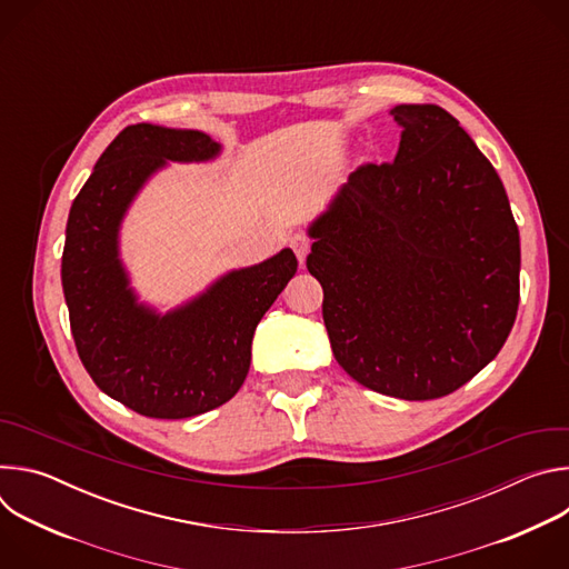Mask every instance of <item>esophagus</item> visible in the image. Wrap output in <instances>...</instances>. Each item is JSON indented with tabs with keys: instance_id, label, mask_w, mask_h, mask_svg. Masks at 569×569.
<instances>
[{
	"instance_id": "34e87169",
	"label": "esophagus",
	"mask_w": 569,
	"mask_h": 569,
	"mask_svg": "<svg viewBox=\"0 0 569 569\" xmlns=\"http://www.w3.org/2000/svg\"><path fill=\"white\" fill-rule=\"evenodd\" d=\"M290 248L295 250L299 263L303 266V261H306V257H308V252H310V238H308L306 233H295V236L290 238Z\"/></svg>"
}]
</instances>
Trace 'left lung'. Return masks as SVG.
I'll use <instances>...</instances> for the list:
<instances>
[{
    "mask_svg": "<svg viewBox=\"0 0 569 569\" xmlns=\"http://www.w3.org/2000/svg\"><path fill=\"white\" fill-rule=\"evenodd\" d=\"M391 164L349 176L310 227L308 272L340 367L402 400L452 393L505 347L520 233L493 164L443 108L402 103Z\"/></svg>",
    "mask_w": 569,
    "mask_h": 569,
    "instance_id": "left-lung-1",
    "label": "left lung"
}]
</instances>
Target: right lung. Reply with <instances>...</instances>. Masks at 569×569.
<instances>
[{
	"label": "right lung",
	"mask_w": 569,
	"mask_h": 569,
	"mask_svg": "<svg viewBox=\"0 0 569 569\" xmlns=\"http://www.w3.org/2000/svg\"><path fill=\"white\" fill-rule=\"evenodd\" d=\"M220 150L200 130L128 126L69 209L60 274L78 358L103 393L141 417L189 419L227 402L246 382L261 317L297 272L286 248L169 312L139 301L119 250L130 204L169 161H211Z\"/></svg>",
	"instance_id": "1"
}]
</instances>
